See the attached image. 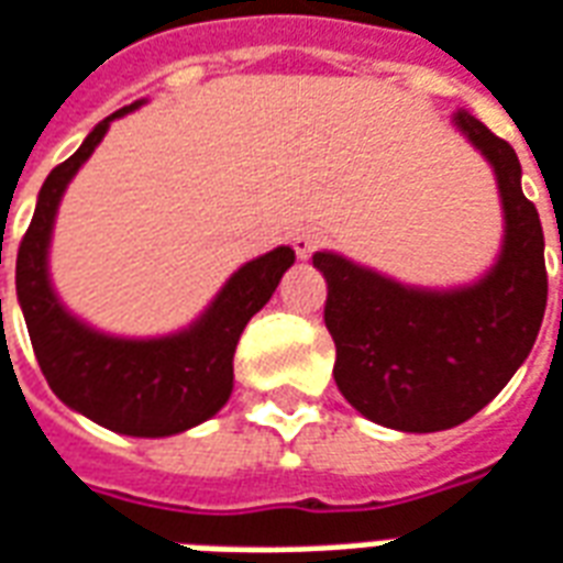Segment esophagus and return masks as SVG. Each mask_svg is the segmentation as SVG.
<instances>
[{
    "label": "esophagus",
    "mask_w": 563,
    "mask_h": 563,
    "mask_svg": "<svg viewBox=\"0 0 563 563\" xmlns=\"http://www.w3.org/2000/svg\"><path fill=\"white\" fill-rule=\"evenodd\" d=\"M292 247L298 253V260H310V253L319 247V235H316L313 229H298L292 235Z\"/></svg>",
    "instance_id": "34e87169"
}]
</instances>
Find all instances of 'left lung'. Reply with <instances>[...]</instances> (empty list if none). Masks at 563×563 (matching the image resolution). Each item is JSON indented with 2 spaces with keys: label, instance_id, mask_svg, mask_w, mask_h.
Instances as JSON below:
<instances>
[{
  "label": "left lung",
  "instance_id": "obj_1",
  "mask_svg": "<svg viewBox=\"0 0 563 563\" xmlns=\"http://www.w3.org/2000/svg\"><path fill=\"white\" fill-rule=\"evenodd\" d=\"M453 124L493 164L501 194L504 244L481 280L439 292L336 253L313 256L328 283L336 387L364 418L399 432L451 430L474 418L522 366L547 313L543 227L522 194L519 157L465 110Z\"/></svg>",
  "mask_w": 563,
  "mask_h": 563
}]
</instances>
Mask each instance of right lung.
I'll return each instance as SVG.
<instances>
[{"label":"right lung","instance_id":"1","mask_svg":"<svg viewBox=\"0 0 563 563\" xmlns=\"http://www.w3.org/2000/svg\"><path fill=\"white\" fill-rule=\"evenodd\" d=\"M140 103L122 107L95 124L80 148L47 176L16 250V301L23 307L37 366L68 409L122 435L164 439L197 427L227 406L241 331L292 268L295 250L277 247L241 265L206 313L178 334L124 340L101 334L70 316L49 283L53 220L65 187L89 161L112 119H122Z\"/></svg>","mask_w":563,"mask_h":563}]
</instances>
